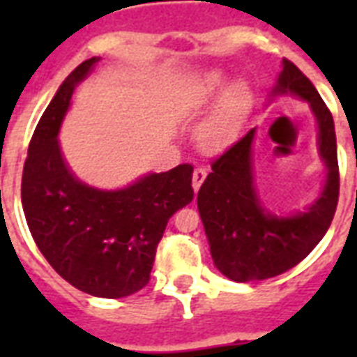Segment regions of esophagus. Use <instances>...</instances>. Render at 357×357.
<instances>
[{"instance_id":"1","label":"esophagus","mask_w":357,"mask_h":357,"mask_svg":"<svg viewBox=\"0 0 357 357\" xmlns=\"http://www.w3.org/2000/svg\"><path fill=\"white\" fill-rule=\"evenodd\" d=\"M206 176H207L206 168H196L195 172H192V189H195V192H198V189H200L202 183H204Z\"/></svg>"}]
</instances>
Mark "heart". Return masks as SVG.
Instances as JSON below:
<instances>
[{
  "mask_svg": "<svg viewBox=\"0 0 357 357\" xmlns=\"http://www.w3.org/2000/svg\"><path fill=\"white\" fill-rule=\"evenodd\" d=\"M224 86V77L220 74H211L190 98V109L200 111L206 109L215 98L220 94ZM250 86L244 81H234L231 85L224 91L222 98L213 109V113L206 119L198 129V144L202 150L217 151L229 142L237 131V126L243 119L244 111L248 109Z\"/></svg>",
  "mask_w": 357,
  "mask_h": 357,
  "instance_id": "heart-1",
  "label": "heart"
}]
</instances>
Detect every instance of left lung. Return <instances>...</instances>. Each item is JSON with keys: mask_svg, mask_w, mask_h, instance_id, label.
<instances>
[{"mask_svg": "<svg viewBox=\"0 0 357 357\" xmlns=\"http://www.w3.org/2000/svg\"><path fill=\"white\" fill-rule=\"evenodd\" d=\"M300 98L317 120V150L326 167L321 195L304 211L274 213L259 200L254 179L252 128L213 161L211 172L198 190L213 263L238 283L259 282L293 268L321 243L333 220L339 198L337 140L332 113L307 77L283 59L282 72L268 94Z\"/></svg>", "mask_w": 357, "mask_h": 357, "instance_id": "obj_1", "label": "left lung"}]
</instances>
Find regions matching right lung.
Masks as SVG:
<instances>
[{
	"label": "right lung",
	"mask_w": 357,
	"mask_h": 357,
	"mask_svg": "<svg viewBox=\"0 0 357 357\" xmlns=\"http://www.w3.org/2000/svg\"><path fill=\"white\" fill-rule=\"evenodd\" d=\"M86 59L63 81L29 142L22 206L47 263L70 285L100 298H123L150 282L168 218L192 202V167L140 176L122 189H98L72 174L59 131L75 86L94 72Z\"/></svg>",
	"instance_id": "1"
}]
</instances>
